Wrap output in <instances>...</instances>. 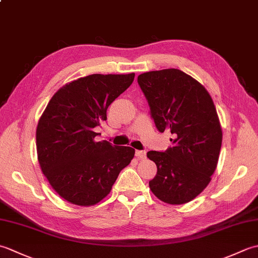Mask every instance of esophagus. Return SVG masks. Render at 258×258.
Returning a JSON list of instances; mask_svg holds the SVG:
<instances>
[{
    "mask_svg": "<svg viewBox=\"0 0 258 258\" xmlns=\"http://www.w3.org/2000/svg\"><path fill=\"white\" fill-rule=\"evenodd\" d=\"M135 155H136V157L139 158V160H145V158H146V152L145 151H136L135 152Z\"/></svg>",
    "mask_w": 258,
    "mask_h": 258,
    "instance_id": "1",
    "label": "esophagus"
}]
</instances>
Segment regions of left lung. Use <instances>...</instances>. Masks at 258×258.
Wrapping results in <instances>:
<instances>
[{
  "mask_svg": "<svg viewBox=\"0 0 258 258\" xmlns=\"http://www.w3.org/2000/svg\"><path fill=\"white\" fill-rule=\"evenodd\" d=\"M138 83L156 128L174 138L165 152H147L157 166L150 188L167 204H185L204 190L217 166L223 134L215 105L200 82L177 69L143 73Z\"/></svg>",
  "mask_w": 258,
  "mask_h": 258,
  "instance_id": "obj_1",
  "label": "left lung"
}]
</instances>
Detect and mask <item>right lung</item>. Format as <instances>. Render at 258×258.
Listing matches in <instances>:
<instances>
[{"label":"right lung","mask_w":258,"mask_h":258,"mask_svg":"<svg viewBox=\"0 0 258 258\" xmlns=\"http://www.w3.org/2000/svg\"><path fill=\"white\" fill-rule=\"evenodd\" d=\"M131 74H92L53 95L36 128L38 163L53 189L72 204L91 206L112 189L135 150L95 142L111 103L134 81Z\"/></svg>","instance_id":"obj_1"}]
</instances>
